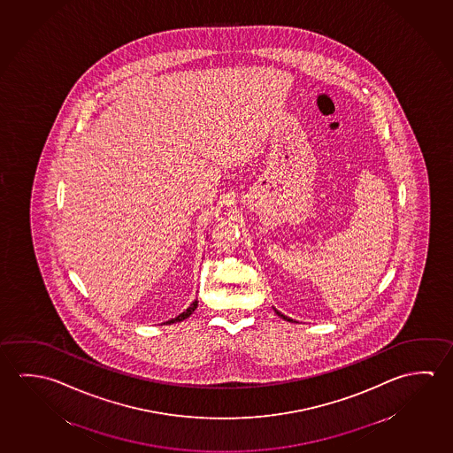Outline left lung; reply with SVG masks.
Returning <instances> with one entry per match:
<instances>
[{
	"mask_svg": "<svg viewBox=\"0 0 453 453\" xmlns=\"http://www.w3.org/2000/svg\"><path fill=\"white\" fill-rule=\"evenodd\" d=\"M274 311H276V310H274ZM276 314H278V316H281L282 319L292 320V319H289V318H286V316H284V314H281V312H280V311H276Z\"/></svg>",
	"mask_w": 453,
	"mask_h": 453,
	"instance_id": "left-lung-1",
	"label": "left lung"
}]
</instances>
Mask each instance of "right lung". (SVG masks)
<instances>
[{"mask_svg":"<svg viewBox=\"0 0 453 453\" xmlns=\"http://www.w3.org/2000/svg\"><path fill=\"white\" fill-rule=\"evenodd\" d=\"M196 308H197V300H196V302H193V303H191V306H189V308H188V310H186L185 312H181V314H180V316H177L175 319L167 320L165 324H173V322H180V320H183L186 319V318H189V316L193 314L194 310H196Z\"/></svg>","mask_w":453,"mask_h":453,"instance_id":"obj_1","label":"right lung"}]
</instances>
